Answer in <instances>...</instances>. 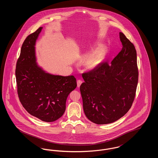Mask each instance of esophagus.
Here are the masks:
<instances>
[{"mask_svg": "<svg viewBox=\"0 0 158 158\" xmlns=\"http://www.w3.org/2000/svg\"><path fill=\"white\" fill-rule=\"evenodd\" d=\"M82 80H78L77 81V87H80V86L81 85V84L82 83Z\"/></svg>", "mask_w": 158, "mask_h": 158, "instance_id": "esophagus-1", "label": "esophagus"}]
</instances>
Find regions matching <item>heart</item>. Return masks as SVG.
<instances>
[{"mask_svg": "<svg viewBox=\"0 0 158 158\" xmlns=\"http://www.w3.org/2000/svg\"><path fill=\"white\" fill-rule=\"evenodd\" d=\"M103 59V53L101 51H95L87 57L86 60V67L90 69L97 68Z\"/></svg>", "mask_w": 158, "mask_h": 158, "instance_id": "obj_1", "label": "heart"}]
</instances>
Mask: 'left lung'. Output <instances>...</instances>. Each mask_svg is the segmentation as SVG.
<instances>
[{"label":"left lung","mask_w":158,"mask_h":158,"mask_svg":"<svg viewBox=\"0 0 158 158\" xmlns=\"http://www.w3.org/2000/svg\"><path fill=\"white\" fill-rule=\"evenodd\" d=\"M120 52L111 63L105 61L83 73L80 86L84 113L97 124L111 123L124 116L135 98L139 71L134 44L120 32Z\"/></svg>","instance_id":"1"}]
</instances>
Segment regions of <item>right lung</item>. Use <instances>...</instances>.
<instances>
[{
  "label": "right lung",
  "mask_w": 158,
  "mask_h": 158,
  "mask_svg": "<svg viewBox=\"0 0 158 158\" xmlns=\"http://www.w3.org/2000/svg\"><path fill=\"white\" fill-rule=\"evenodd\" d=\"M41 29L30 34L23 43L15 70L17 92L28 113L43 121L53 122L64 113L68 95L77 83L73 76L53 75L38 66L34 46Z\"/></svg>",
  "instance_id": "add662e5"
}]
</instances>
